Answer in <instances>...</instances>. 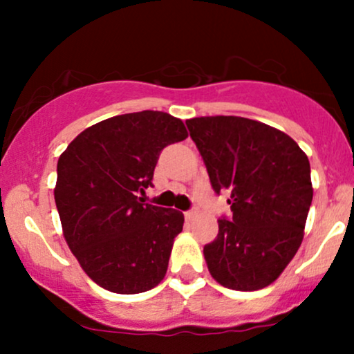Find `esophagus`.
<instances>
[{
	"label": "esophagus",
	"mask_w": 354,
	"mask_h": 354,
	"mask_svg": "<svg viewBox=\"0 0 354 354\" xmlns=\"http://www.w3.org/2000/svg\"><path fill=\"white\" fill-rule=\"evenodd\" d=\"M194 216H196V211H194V209L186 211V213H185V218H186V219H193Z\"/></svg>",
	"instance_id": "obj_1"
}]
</instances>
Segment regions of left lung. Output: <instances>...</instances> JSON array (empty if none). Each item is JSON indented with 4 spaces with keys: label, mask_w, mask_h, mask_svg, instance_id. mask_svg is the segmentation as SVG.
Wrapping results in <instances>:
<instances>
[{
    "label": "left lung",
    "mask_w": 354,
    "mask_h": 354,
    "mask_svg": "<svg viewBox=\"0 0 354 354\" xmlns=\"http://www.w3.org/2000/svg\"><path fill=\"white\" fill-rule=\"evenodd\" d=\"M186 126L233 211L203 250L209 273L230 290L266 288L301 246L313 200L308 156L286 133L248 118L201 116Z\"/></svg>",
    "instance_id": "1"
}]
</instances>
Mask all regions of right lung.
Masks as SVG:
<instances>
[{"label": "right lung", "mask_w": 354, "mask_h": 354, "mask_svg": "<svg viewBox=\"0 0 354 354\" xmlns=\"http://www.w3.org/2000/svg\"><path fill=\"white\" fill-rule=\"evenodd\" d=\"M186 138L181 120L146 109L89 126L59 156L55 201L64 239L104 290L136 295L165 278L185 216L140 194L153 186L165 146Z\"/></svg>", "instance_id": "add662e5"}]
</instances>
